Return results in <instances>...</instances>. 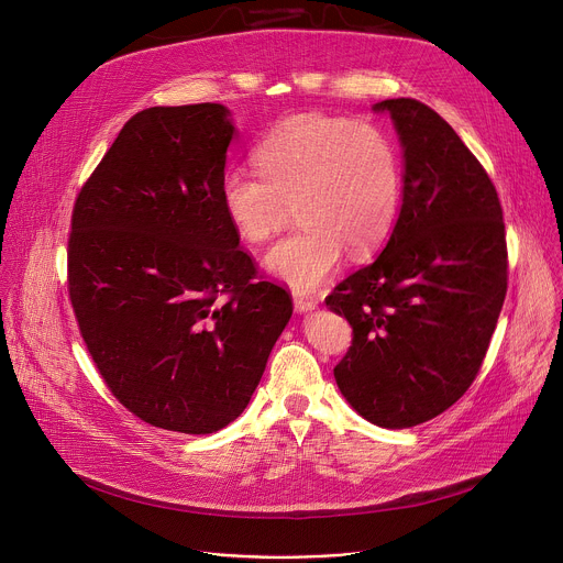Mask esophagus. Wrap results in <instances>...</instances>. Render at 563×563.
I'll list each match as a JSON object with an SVG mask.
<instances>
[{"label":"esophagus","mask_w":563,"mask_h":563,"mask_svg":"<svg viewBox=\"0 0 563 563\" xmlns=\"http://www.w3.org/2000/svg\"><path fill=\"white\" fill-rule=\"evenodd\" d=\"M316 305H318L316 298L305 296V294H294V307H296V311H309V309H313Z\"/></svg>","instance_id":"1"}]
</instances>
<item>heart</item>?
I'll list each match as a JSON object with an SVG mask.
<instances>
[{"label":"heart","mask_w":563,"mask_h":563,"mask_svg":"<svg viewBox=\"0 0 563 563\" xmlns=\"http://www.w3.org/2000/svg\"><path fill=\"white\" fill-rule=\"evenodd\" d=\"M261 174L229 172L220 205L250 245L272 240L296 207L300 229L265 256V267L307 291L341 263L374 254L391 231L404 194V167L385 131L328 113L280 120L256 146Z\"/></svg>","instance_id":"heart-1"}]
</instances>
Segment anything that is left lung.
Returning <instances> with one entry per match:
<instances>
[{
  "label": "left lung",
  "mask_w": 563,
  "mask_h": 563,
  "mask_svg": "<svg viewBox=\"0 0 563 563\" xmlns=\"http://www.w3.org/2000/svg\"><path fill=\"white\" fill-rule=\"evenodd\" d=\"M404 144V205L376 261L325 298L352 325L334 378L369 423H426L467 391L508 289L499 194L456 131L412 98L383 100Z\"/></svg>",
  "instance_id": "left-lung-1"
}]
</instances>
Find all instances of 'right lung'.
Listing matches in <instances>:
<instances>
[{
	"mask_svg": "<svg viewBox=\"0 0 563 563\" xmlns=\"http://www.w3.org/2000/svg\"><path fill=\"white\" fill-rule=\"evenodd\" d=\"M222 104L151 107L79 189L68 298L120 404L148 426L211 434L250 404L291 316L220 205Z\"/></svg>",
	"mask_w": 563,
	"mask_h": 563,
	"instance_id": "obj_1",
	"label": "right lung"
}]
</instances>
